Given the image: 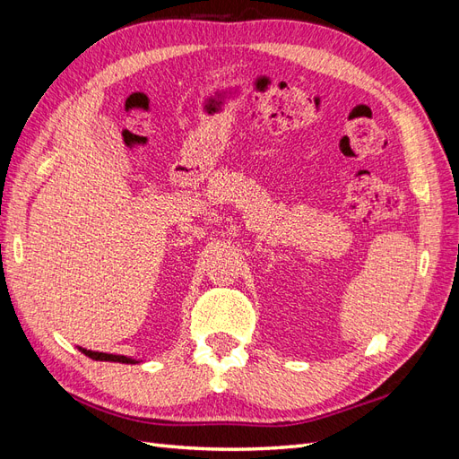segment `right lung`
Returning <instances> with one entry per match:
<instances>
[{
	"instance_id": "add662e5",
	"label": "right lung",
	"mask_w": 459,
	"mask_h": 459,
	"mask_svg": "<svg viewBox=\"0 0 459 459\" xmlns=\"http://www.w3.org/2000/svg\"><path fill=\"white\" fill-rule=\"evenodd\" d=\"M80 349V346H78ZM80 352H84L88 358L91 359H100V362H118V364H137V359L120 356V354H105V352H93V351H86L80 349Z\"/></svg>"
}]
</instances>
